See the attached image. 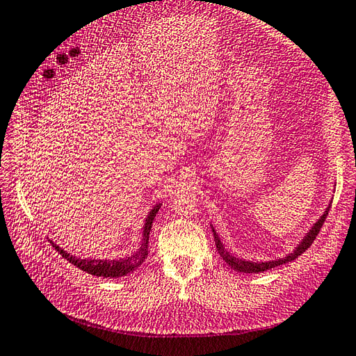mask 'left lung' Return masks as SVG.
<instances>
[{
    "label": "left lung",
    "instance_id": "8db88e82",
    "mask_svg": "<svg viewBox=\"0 0 356 356\" xmlns=\"http://www.w3.org/2000/svg\"><path fill=\"white\" fill-rule=\"evenodd\" d=\"M329 209H330V204L327 205L326 210L323 211V215L317 219V222H314L309 230H307V233L303 236V239L296 245L294 250L289 251L286 256L273 259V260H260V262H259V260H247V259L236 257V256L232 254L230 251L224 248L222 241H220L219 234L216 233L215 227H213V225H211V232H213V236H215V243H216V248H218L219 256L222 257V260L228 266L233 268L234 271H239V273H262V271L271 270V268H275V266H279V265L291 262V260L297 259L300 254H302L303 251H306L307 248H309L311 245H312V242H314V239L317 238V234L320 232L323 222H325Z\"/></svg>",
    "mask_w": 356,
    "mask_h": 356
}]
</instances>
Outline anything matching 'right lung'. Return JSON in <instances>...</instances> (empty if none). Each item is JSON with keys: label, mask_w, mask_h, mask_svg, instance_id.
Here are the masks:
<instances>
[{"label": "right lung", "mask_w": 356, "mask_h": 356, "mask_svg": "<svg viewBox=\"0 0 356 356\" xmlns=\"http://www.w3.org/2000/svg\"><path fill=\"white\" fill-rule=\"evenodd\" d=\"M160 207H161V202H158L151 209V211L147 213V216L145 219V225H143V233H141L140 247L126 257H120V259H90V257H86V259H81L77 256L70 254V252H67L64 248H60L59 245H56L54 242H51V241L50 242L53 243V247L60 252L62 257L70 260V264L77 266L79 270L86 271L92 275H97V277H109V279L122 277V275L131 274L136 271L137 268L143 264V260L146 259L149 233H151L152 222H154V219L156 216L158 210H160Z\"/></svg>", "instance_id": "1"}]
</instances>
